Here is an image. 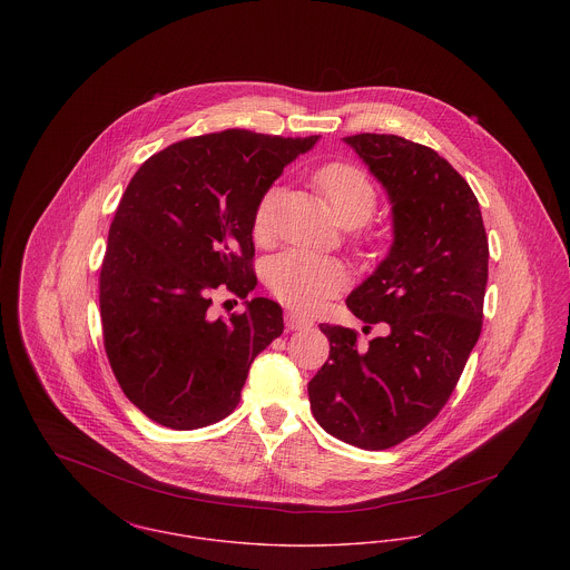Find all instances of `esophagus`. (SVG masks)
I'll use <instances>...</instances> for the list:
<instances>
[{"mask_svg":"<svg viewBox=\"0 0 570 570\" xmlns=\"http://www.w3.org/2000/svg\"><path fill=\"white\" fill-rule=\"evenodd\" d=\"M285 325H287L289 331H301V328H309V326L314 325V321H312V318H307V316H303V314L287 312V316H285Z\"/></svg>","mask_w":570,"mask_h":570,"instance_id":"esophagus-1","label":"esophagus"}]
</instances>
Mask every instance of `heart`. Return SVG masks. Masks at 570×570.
<instances>
[{"mask_svg":"<svg viewBox=\"0 0 570 570\" xmlns=\"http://www.w3.org/2000/svg\"><path fill=\"white\" fill-rule=\"evenodd\" d=\"M316 184L325 193L335 219L346 228L364 224L377 206V190L371 177L353 164H325L316 173ZM278 195V186H272L254 210L252 230L256 242H267L272 237ZM265 281L274 296L285 305L298 312H314L344 289L346 269L333 258L294 249L276 256L267 265Z\"/></svg>","mask_w":570,"mask_h":570,"instance_id":"heart-1","label":"heart"}]
</instances>
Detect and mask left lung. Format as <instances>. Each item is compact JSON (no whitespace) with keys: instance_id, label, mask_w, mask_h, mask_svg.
Listing matches in <instances>:
<instances>
[{"instance_id":"8db88e82","label":"left lung","mask_w":570,"mask_h":570,"mask_svg":"<svg viewBox=\"0 0 570 570\" xmlns=\"http://www.w3.org/2000/svg\"><path fill=\"white\" fill-rule=\"evenodd\" d=\"M384 186L393 245L346 307L382 325H321L328 360L309 382L316 421L362 450H386L423 430L450 400L483 326L489 247L470 184L430 147L400 136L342 138Z\"/></svg>"}]
</instances>
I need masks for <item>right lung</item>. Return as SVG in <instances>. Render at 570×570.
Returning a JSON list of instances; mask_svg holds the SVG:
<instances>
[{
	"label": "right lung",
	"instance_id": "1",
	"mask_svg": "<svg viewBox=\"0 0 570 570\" xmlns=\"http://www.w3.org/2000/svg\"><path fill=\"white\" fill-rule=\"evenodd\" d=\"M321 136L245 129L197 136L151 156L114 215L100 267V318L111 371L134 406L173 430L228 416L254 357L283 333V309L245 301L213 321V292L256 287L252 222L283 168Z\"/></svg>",
	"mask_w": 570,
	"mask_h": 570
}]
</instances>
